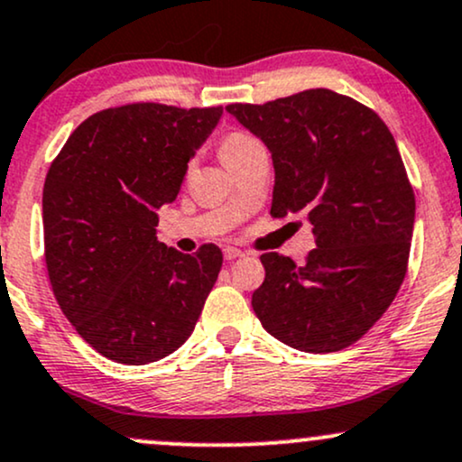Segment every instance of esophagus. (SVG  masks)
<instances>
[{"label":"esophagus","instance_id":"34e87169","mask_svg":"<svg viewBox=\"0 0 462 462\" xmlns=\"http://www.w3.org/2000/svg\"><path fill=\"white\" fill-rule=\"evenodd\" d=\"M240 257H244V250L236 248V246H226V248H225V259H226V261L240 259Z\"/></svg>","mask_w":462,"mask_h":462}]
</instances>
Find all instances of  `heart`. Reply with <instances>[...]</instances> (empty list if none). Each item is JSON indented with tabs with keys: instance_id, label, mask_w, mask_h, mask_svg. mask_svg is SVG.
I'll use <instances>...</instances> for the list:
<instances>
[{
	"instance_id": "1",
	"label": "heart",
	"mask_w": 462,
	"mask_h": 462,
	"mask_svg": "<svg viewBox=\"0 0 462 462\" xmlns=\"http://www.w3.org/2000/svg\"><path fill=\"white\" fill-rule=\"evenodd\" d=\"M259 141L254 136L244 134V133H231L222 139V143L218 147V153L222 158V162H231L233 158H237L240 153H244L246 150H250L253 145H257Z\"/></svg>"
}]
</instances>
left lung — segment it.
Segmentation results:
<instances>
[{
	"label": "left lung",
	"instance_id": "obj_1",
	"mask_svg": "<svg viewBox=\"0 0 462 462\" xmlns=\"http://www.w3.org/2000/svg\"><path fill=\"white\" fill-rule=\"evenodd\" d=\"M226 111L272 153V216H304L317 246L304 265L261 254L254 315L293 349H345L388 310L407 274L415 195L394 136L373 109L323 88Z\"/></svg>",
	"mask_w": 462,
	"mask_h": 462
}]
</instances>
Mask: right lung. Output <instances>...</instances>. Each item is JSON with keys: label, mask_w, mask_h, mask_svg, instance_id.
Instances as JSON below:
<instances>
[{"label": "right lung", "mask_w": 462, "mask_h": 462, "mask_svg": "<svg viewBox=\"0 0 462 462\" xmlns=\"http://www.w3.org/2000/svg\"><path fill=\"white\" fill-rule=\"evenodd\" d=\"M222 106L134 102L89 116L51 162L42 190L44 259L55 300L100 356L141 366L180 349L222 267L158 242V209L173 203L188 161Z\"/></svg>", "instance_id": "1"}]
</instances>
